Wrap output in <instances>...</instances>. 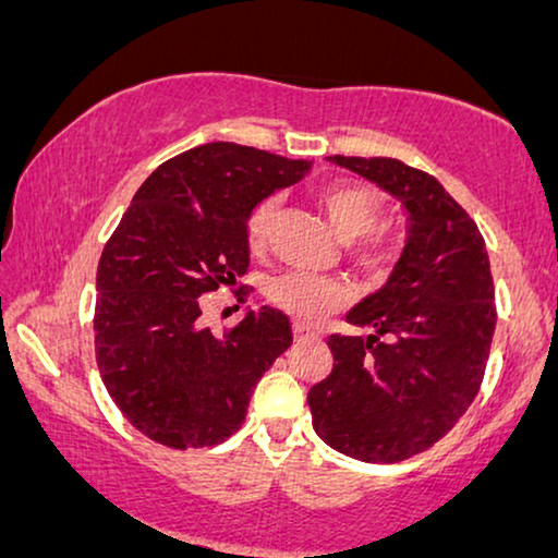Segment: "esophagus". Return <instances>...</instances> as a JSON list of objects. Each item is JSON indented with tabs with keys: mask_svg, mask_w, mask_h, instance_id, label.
<instances>
[{
	"mask_svg": "<svg viewBox=\"0 0 558 558\" xmlns=\"http://www.w3.org/2000/svg\"><path fill=\"white\" fill-rule=\"evenodd\" d=\"M293 336H295L298 343H301V340H315V338H320V332L305 328V326H301V323H295V326H293Z\"/></svg>",
	"mask_w": 558,
	"mask_h": 558,
	"instance_id": "obj_1",
	"label": "esophagus"
}]
</instances>
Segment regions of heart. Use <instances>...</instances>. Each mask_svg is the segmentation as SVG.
Returning a JSON list of instances; mask_svg holds the SVG:
<instances>
[{"label": "heart", "mask_w": 558, "mask_h": 558, "mask_svg": "<svg viewBox=\"0 0 558 558\" xmlns=\"http://www.w3.org/2000/svg\"><path fill=\"white\" fill-rule=\"evenodd\" d=\"M315 199L338 235L351 240L345 255L365 282L384 286L396 276L403 263L405 243L396 230L380 226L386 220L388 203L376 185L361 180H330L315 190ZM276 210L278 199L263 197L247 213L245 238L253 251H260L268 243ZM268 298L295 320L313 323L338 311L348 301V288L332 276L288 270L268 282Z\"/></svg>", "instance_id": "b5f03b06"}]
</instances>
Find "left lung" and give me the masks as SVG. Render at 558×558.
<instances>
[{
    "label": "left lung",
    "instance_id": "1",
    "mask_svg": "<svg viewBox=\"0 0 558 558\" xmlns=\"http://www.w3.org/2000/svg\"><path fill=\"white\" fill-rule=\"evenodd\" d=\"M330 162L401 199L411 238L384 290L348 313L373 336H328L332 371L307 390L313 428L365 463L428 451L476 398L496 328V293L476 222L434 174L393 157Z\"/></svg>",
    "mask_w": 558,
    "mask_h": 558
}]
</instances>
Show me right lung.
<instances>
[{"instance_id": "add662e5", "label": "right lung", "mask_w": 558, "mask_h": 558, "mask_svg": "<svg viewBox=\"0 0 558 558\" xmlns=\"http://www.w3.org/2000/svg\"><path fill=\"white\" fill-rule=\"evenodd\" d=\"M307 160L210 143L162 162L140 185L97 265L95 353L107 393L140 434L185 451L243 426L251 393L293 343L263 305L220 336L203 311L215 290L245 303V220L257 199L303 178Z\"/></svg>"}]
</instances>
